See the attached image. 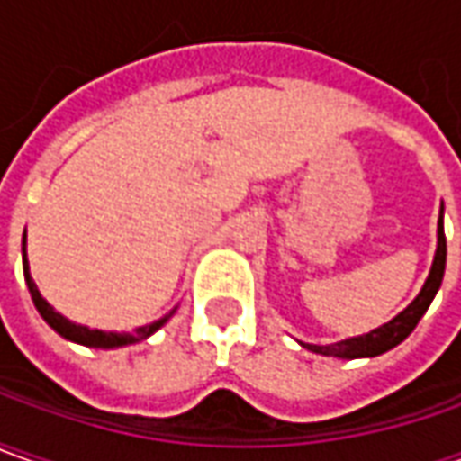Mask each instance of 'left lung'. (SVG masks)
<instances>
[{
  "mask_svg": "<svg viewBox=\"0 0 461 461\" xmlns=\"http://www.w3.org/2000/svg\"><path fill=\"white\" fill-rule=\"evenodd\" d=\"M444 267H447V237H444V201H441V212H438L437 224V252H434V262L429 270V278L423 283L420 294L405 306L398 316H393L388 324L377 326L367 334L359 337H349V339L334 341V344H306L301 341V347H306L309 352L316 355H326V357H339V359H357V357H377L383 352H388L393 347H398L401 341L416 329L420 321V316L429 311L434 295L441 288L444 280Z\"/></svg>",
  "mask_w": 461,
  "mask_h": 461,
  "instance_id": "left-lung-1",
  "label": "left lung"
}]
</instances>
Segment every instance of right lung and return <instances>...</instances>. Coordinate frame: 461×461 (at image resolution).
<instances>
[{
	"instance_id": "add662e5",
	"label": "right lung",
	"mask_w": 461,
	"mask_h": 461,
	"mask_svg": "<svg viewBox=\"0 0 461 461\" xmlns=\"http://www.w3.org/2000/svg\"><path fill=\"white\" fill-rule=\"evenodd\" d=\"M23 270H24V283H27V288H30V295H32V303H35V309L41 313L42 319H45V324L50 326L53 331H58L63 339L76 341V344H84V347H94V349H117V347H127V344H137V341L148 339L152 337L160 326L166 324L167 319L176 313V309L166 313L163 319H158V321H152V324H145L137 329L135 334H130V331H102V329H88L84 324H76L71 319H66L63 313H58L45 298L38 291V285H35V280L30 276V262H27V234L23 237Z\"/></svg>"
}]
</instances>
